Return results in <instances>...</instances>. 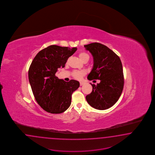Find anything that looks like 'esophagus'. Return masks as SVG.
<instances>
[{"label": "esophagus", "instance_id": "esophagus-1", "mask_svg": "<svg viewBox=\"0 0 155 155\" xmlns=\"http://www.w3.org/2000/svg\"><path fill=\"white\" fill-rule=\"evenodd\" d=\"M84 82H80V86H82V85H84Z\"/></svg>", "mask_w": 155, "mask_h": 155}]
</instances>
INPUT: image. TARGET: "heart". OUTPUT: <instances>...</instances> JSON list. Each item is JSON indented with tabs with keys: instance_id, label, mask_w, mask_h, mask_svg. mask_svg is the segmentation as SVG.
I'll return each mask as SVG.
<instances>
[{
	"instance_id": "1",
	"label": "heart",
	"mask_w": 155,
	"mask_h": 155,
	"mask_svg": "<svg viewBox=\"0 0 155 155\" xmlns=\"http://www.w3.org/2000/svg\"><path fill=\"white\" fill-rule=\"evenodd\" d=\"M79 57L82 61H87L89 60V56L85 52H80L79 53ZM85 74L84 71H74L73 72V77L77 80H80L82 76Z\"/></svg>"
}]
</instances>
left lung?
<instances>
[{"label":"left lung","instance_id":"8db88e82","mask_svg":"<svg viewBox=\"0 0 155 155\" xmlns=\"http://www.w3.org/2000/svg\"><path fill=\"white\" fill-rule=\"evenodd\" d=\"M94 59L93 68L87 79L99 80L91 84L92 92L86 97L87 102L95 109L103 110L112 107L118 101L124 86L123 66L120 58L112 50L98 42L84 45Z\"/></svg>","mask_w":155,"mask_h":155}]
</instances>
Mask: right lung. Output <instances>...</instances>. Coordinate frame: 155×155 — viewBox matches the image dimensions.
Wrapping results in <instances>:
<instances>
[{
    "mask_svg": "<svg viewBox=\"0 0 155 155\" xmlns=\"http://www.w3.org/2000/svg\"><path fill=\"white\" fill-rule=\"evenodd\" d=\"M53 45L43 49L34 58L28 71V78L35 98L47 112L64 113L71 106L73 93L80 82H66L56 76L58 68H64L68 58L77 51Z\"/></svg>",
    "mask_w": 155,
    "mask_h": 155,
    "instance_id": "1",
    "label": "right lung"
}]
</instances>
